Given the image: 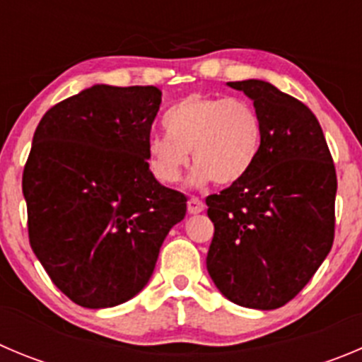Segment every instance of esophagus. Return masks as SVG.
<instances>
[{"label": "esophagus", "instance_id": "esophagus-1", "mask_svg": "<svg viewBox=\"0 0 362 362\" xmlns=\"http://www.w3.org/2000/svg\"><path fill=\"white\" fill-rule=\"evenodd\" d=\"M204 209H205V204L200 200V198H194V197L189 198L187 202L189 214H200V212H204Z\"/></svg>", "mask_w": 362, "mask_h": 362}]
</instances>
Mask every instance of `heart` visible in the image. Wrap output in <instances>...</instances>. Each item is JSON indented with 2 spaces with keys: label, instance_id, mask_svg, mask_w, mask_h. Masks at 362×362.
I'll return each instance as SVG.
<instances>
[{
  "label": "heart",
  "instance_id": "1",
  "mask_svg": "<svg viewBox=\"0 0 362 362\" xmlns=\"http://www.w3.org/2000/svg\"><path fill=\"white\" fill-rule=\"evenodd\" d=\"M168 134H151L146 157L162 184H175L189 162L197 164L192 184L241 182L255 164L261 148V119L245 98L189 94L164 114Z\"/></svg>",
  "mask_w": 362,
  "mask_h": 362
}]
</instances>
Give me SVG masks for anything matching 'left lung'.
Masks as SVG:
<instances>
[{
	"label": "left lung",
	"instance_id": "8db88e82",
	"mask_svg": "<svg viewBox=\"0 0 362 362\" xmlns=\"http://www.w3.org/2000/svg\"><path fill=\"white\" fill-rule=\"evenodd\" d=\"M261 119V148L250 173L207 197L214 238L207 272L230 302L279 309L295 298L334 243L337 178L309 107L262 80L228 82Z\"/></svg>",
	"mask_w": 362,
	"mask_h": 362
}]
</instances>
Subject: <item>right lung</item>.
Instances as JSON below:
<instances>
[{"mask_svg": "<svg viewBox=\"0 0 362 362\" xmlns=\"http://www.w3.org/2000/svg\"><path fill=\"white\" fill-rule=\"evenodd\" d=\"M162 93L93 86L44 114L23 171L28 238L52 282L87 309L134 298L187 211L150 171Z\"/></svg>", "mask_w": 362, "mask_h": 362, "instance_id": "1", "label": "right lung"}]
</instances>
